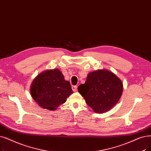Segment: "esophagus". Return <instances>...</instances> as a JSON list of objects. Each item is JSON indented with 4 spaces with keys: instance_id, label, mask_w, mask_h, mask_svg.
<instances>
[{
    "instance_id": "obj_1",
    "label": "esophagus",
    "mask_w": 151,
    "mask_h": 151,
    "mask_svg": "<svg viewBox=\"0 0 151 151\" xmlns=\"http://www.w3.org/2000/svg\"><path fill=\"white\" fill-rule=\"evenodd\" d=\"M71 88H72V90H73V92H75V91H77V86H72Z\"/></svg>"
}]
</instances>
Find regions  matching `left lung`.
Masks as SVG:
<instances>
[{
    "label": "left lung",
    "instance_id": "8db88e82",
    "mask_svg": "<svg viewBox=\"0 0 151 151\" xmlns=\"http://www.w3.org/2000/svg\"><path fill=\"white\" fill-rule=\"evenodd\" d=\"M88 106L97 114H103L112 109L119 101L123 93L122 80L107 70L91 72L84 84L78 88Z\"/></svg>",
    "mask_w": 151,
    "mask_h": 151
}]
</instances>
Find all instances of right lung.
Here are the masks:
<instances>
[{"label":"right lung","instance_id":"right-lung-1","mask_svg":"<svg viewBox=\"0 0 151 151\" xmlns=\"http://www.w3.org/2000/svg\"><path fill=\"white\" fill-rule=\"evenodd\" d=\"M31 97L41 107L55 110L73 93L68 81L58 69L47 70L39 74L32 81Z\"/></svg>","mask_w":151,"mask_h":151}]
</instances>
